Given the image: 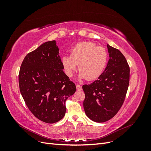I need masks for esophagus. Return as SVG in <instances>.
I'll list each match as a JSON object with an SVG mask.
<instances>
[{
    "label": "esophagus",
    "mask_w": 151,
    "mask_h": 151,
    "mask_svg": "<svg viewBox=\"0 0 151 151\" xmlns=\"http://www.w3.org/2000/svg\"><path fill=\"white\" fill-rule=\"evenodd\" d=\"M76 89L78 91H81L82 90V87L79 84H76Z\"/></svg>",
    "instance_id": "esophagus-1"
}]
</instances>
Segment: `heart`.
<instances>
[{"label":"heart","mask_w":151,"mask_h":151,"mask_svg":"<svg viewBox=\"0 0 151 151\" xmlns=\"http://www.w3.org/2000/svg\"><path fill=\"white\" fill-rule=\"evenodd\" d=\"M108 62V53L103 47L92 42L77 44L70 50V55L62 58L65 74L71 77L79 64V79L89 81L97 79L102 74Z\"/></svg>","instance_id":"obj_1"}]
</instances>
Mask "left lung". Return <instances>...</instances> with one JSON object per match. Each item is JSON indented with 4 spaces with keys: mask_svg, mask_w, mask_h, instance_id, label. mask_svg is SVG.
Listing matches in <instances>:
<instances>
[{
    "mask_svg": "<svg viewBox=\"0 0 151 151\" xmlns=\"http://www.w3.org/2000/svg\"><path fill=\"white\" fill-rule=\"evenodd\" d=\"M109 59L97 80L83 85V106L89 119L103 123L110 120L119 111L129 85L130 68L120 50L108 44Z\"/></svg>",
    "mask_w": 151,
    "mask_h": 151,
    "instance_id": "left-lung-1",
    "label": "left lung"
}]
</instances>
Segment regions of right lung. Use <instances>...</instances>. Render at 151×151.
I'll return each mask as SVG.
<instances>
[{
    "label": "right lung",
    "mask_w": 151,
    "mask_h": 151,
    "mask_svg": "<svg viewBox=\"0 0 151 151\" xmlns=\"http://www.w3.org/2000/svg\"><path fill=\"white\" fill-rule=\"evenodd\" d=\"M63 69L55 40L45 42L29 53L21 65V94L34 116L45 123L62 119L66 99L76 91L75 84Z\"/></svg>",
    "instance_id": "add662e5"
}]
</instances>
